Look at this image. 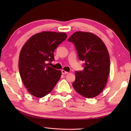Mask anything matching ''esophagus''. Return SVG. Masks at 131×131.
<instances>
[{"label":"esophagus","mask_w":131,"mask_h":131,"mask_svg":"<svg viewBox=\"0 0 131 131\" xmlns=\"http://www.w3.org/2000/svg\"><path fill=\"white\" fill-rule=\"evenodd\" d=\"M61 73H62V74H66L68 73V72L66 71L65 70H61Z\"/></svg>","instance_id":"1"}]
</instances>
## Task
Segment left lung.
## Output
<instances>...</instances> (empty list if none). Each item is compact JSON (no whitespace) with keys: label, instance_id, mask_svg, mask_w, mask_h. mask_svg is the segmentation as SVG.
I'll return each instance as SVG.
<instances>
[{"label":"left lung","instance_id":"left-lung-1","mask_svg":"<svg viewBox=\"0 0 131 131\" xmlns=\"http://www.w3.org/2000/svg\"><path fill=\"white\" fill-rule=\"evenodd\" d=\"M68 41L74 44L79 59L84 62V70L75 72L74 88L86 98L98 96L110 73V57L105 44L96 35L82 31L74 32Z\"/></svg>","mask_w":131,"mask_h":131}]
</instances>
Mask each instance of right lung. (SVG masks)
Wrapping results in <instances>:
<instances>
[{"mask_svg":"<svg viewBox=\"0 0 131 131\" xmlns=\"http://www.w3.org/2000/svg\"><path fill=\"white\" fill-rule=\"evenodd\" d=\"M67 38L65 32L43 31L32 35L22 48L18 68L24 84L32 96L41 98L60 80L61 70L47 63L54 61V50Z\"/></svg>","mask_w":131,"mask_h":131,"instance_id":"1","label":"right lung"}]
</instances>
